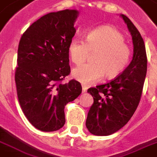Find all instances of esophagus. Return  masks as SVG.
I'll return each mask as SVG.
<instances>
[{
  "instance_id": "1",
  "label": "esophagus",
  "mask_w": 157,
  "mask_h": 157,
  "mask_svg": "<svg viewBox=\"0 0 157 157\" xmlns=\"http://www.w3.org/2000/svg\"><path fill=\"white\" fill-rule=\"evenodd\" d=\"M87 90H88V88H87L85 85H82V92H83V93H86V91H87Z\"/></svg>"
}]
</instances>
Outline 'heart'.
Instances as JSON below:
<instances>
[{"mask_svg":"<svg viewBox=\"0 0 157 157\" xmlns=\"http://www.w3.org/2000/svg\"><path fill=\"white\" fill-rule=\"evenodd\" d=\"M90 51L94 63L77 67L72 76L83 84H91L103 76L113 78L121 72L130 59V49L124 43V37L111 26H100L88 31L85 40L73 38L68 44L70 59L76 65L83 63Z\"/></svg>","mask_w":157,"mask_h":157,"instance_id":"obj_1","label":"heart"}]
</instances>
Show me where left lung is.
I'll return each instance as SVG.
<instances>
[{
  "label": "left lung",
  "instance_id": "1",
  "mask_svg": "<svg viewBox=\"0 0 157 157\" xmlns=\"http://www.w3.org/2000/svg\"><path fill=\"white\" fill-rule=\"evenodd\" d=\"M130 33L134 45L133 58L120 76L110 82L87 90L94 103L86 119L92 134L107 136L118 131L129 121L139 103L147 74V54L141 34L130 19L121 14Z\"/></svg>",
  "mask_w": 157,
  "mask_h": 157
}]
</instances>
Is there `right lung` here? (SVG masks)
<instances>
[{
  "label": "right lung",
  "instance_id": "add662e5",
  "mask_svg": "<svg viewBox=\"0 0 157 157\" xmlns=\"http://www.w3.org/2000/svg\"><path fill=\"white\" fill-rule=\"evenodd\" d=\"M76 10L52 12L26 30L18 48L15 83L18 101L31 124L44 132L65 124L64 107L82 91L78 81H61L70 74L68 44L76 33Z\"/></svg>",
  "mask_w": 157,
  "mask_h": 157
}]
</instances>
